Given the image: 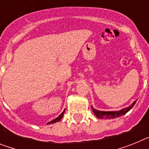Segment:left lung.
<instances>
[{"mask_svg": "<svg viewBox=\"0 0 149 149\" xmlns=\"http://www.w3.org/2000/svg\"><path fill=\"white\" fill-rule=\"evenodd\" d=\"M136 102V101H134V103L131 106H129L128 107H126V108L122 109V110H119V111H100V110H95L93 107H92V109H93V111L95 113V115L98 117V118H99V119H110L117 118V117H119L121 116H123L125 113H127V112L134 106Z\"/></svg>", "mask_w": 149, "mask_h": 149, "instance_id": "1", "label": "left lung"}]
</instances>
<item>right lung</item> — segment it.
I'll return each mask as SVG.
<instances>
[{
	"label": "right lung",
	"instance_id": "add662e5",
	"mask_svg": "<svg viewBox=\"0 0 149 149\" xmlns=\"http://www.w3.org/2000/svg\"><path fill=\"white\" fill-rule=\"evenodd\" d=\"M64 112H65V110H64V111H63V113H62L60 114V115L58 117H56V119H53V120L51 121V122H48V124H53V123H55V122H59V121H60V119H61L62 118H63V114H64Z\"/></svg>",
	"mask_w": 149,
	"mask_h": 149
}]
</instances>
